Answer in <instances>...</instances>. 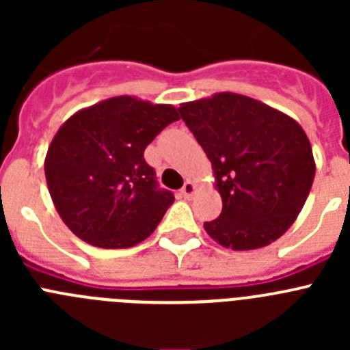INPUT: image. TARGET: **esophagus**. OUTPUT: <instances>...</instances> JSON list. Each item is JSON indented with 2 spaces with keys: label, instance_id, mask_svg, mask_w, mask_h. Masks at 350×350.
Returning <instances> with one entry per match:
<instances>
[{
  "label": "esophagus",
  "instance_id": "obj_1",
  "mask_svg": "<svg viewBox=\"0 0 350 350\" xmlns=\"http://www.w3.org/2000/svg\"><path fill=\"white\" fill-rule=\"evenodd\" d=\"M194 193H196V187H194V184L193 182H185L184 184V187H182L180 189V194L182 196L185 198V200H189V198H193L194 196Z\"/></svg>",
  "mask_w": 350,
  "mask_h": 350
}]
</instances>
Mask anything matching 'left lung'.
<instances>
[{
  "label": "left lung",
  "mask_w": 350,
  "mask_h": 350,
  "mask_svg": "<svg viewBox=\"0 0 350 350\" xmlns=\"http://www.w3.org/2000/svg\"><path fill=\"white\" fill-rule=\"evenodd\" d=\"M182 120L212 163L222 212L205 222L219 245L252 250L282 237L307 202L315 161L293 117L234 92L182 103Z\"/></svg>",
  "instance_id": "obj_1"
}]
</instances>
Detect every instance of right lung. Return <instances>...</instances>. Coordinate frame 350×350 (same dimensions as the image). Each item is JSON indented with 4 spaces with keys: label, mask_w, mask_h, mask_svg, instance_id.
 Masks as SVG:
<instances>
[{
    "label": "right lung",
    "mask_w": 350,
    "mask_h": 350,
    "mask_svg": "<svg viewBox=\"0 0 350 350\" xmlns=\"http://www.w3.org/2000/svg\"><path fill=\"white\" fill-rule=\"evenodd\" d=\"M175 120L173 105L116 96L82 108L57 129L45 178L71 233L101 249H128L154 233L175 198L157 189L144 150Z\"/></svg>",
    "instance_id": "obj_1"
}]
</instances>
